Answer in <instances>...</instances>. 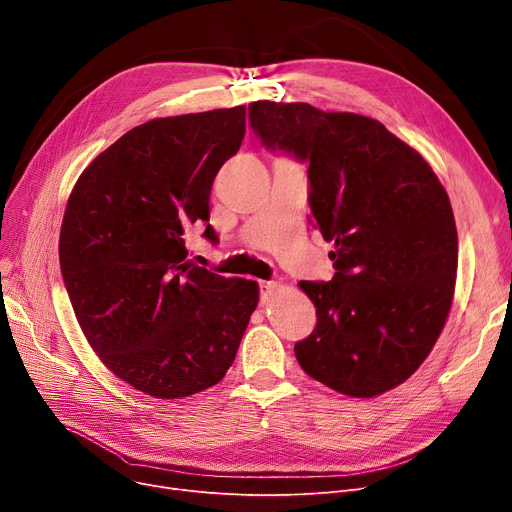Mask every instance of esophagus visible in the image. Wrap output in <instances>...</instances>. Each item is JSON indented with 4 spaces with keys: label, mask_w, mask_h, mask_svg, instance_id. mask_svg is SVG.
Returning a JSON list of instances; mask_svg holds the SVG:
<instances>
[{
    "label": "esophagus",
    "mask_w": 512,
    "mask_h": 512,
    "mask_svg": "<svg viewBox=\"0 0 512 512\" xmlns=\"http://www.w3.org/2000/svg\"><path fill=\"white\" fill-rule=\"evenodd\" d=\"M278 288H280V284L278 282H261V303H267L270 301L274 294L278 292Z\"/></svg>",
    "instance_id": "1"
}]
</instances>
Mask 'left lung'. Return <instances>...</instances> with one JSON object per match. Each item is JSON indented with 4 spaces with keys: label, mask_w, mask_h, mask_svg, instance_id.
Returning <instances> with one entry per match:
<instances>
[{
    "label": "left lung",
    "mask_w": 512,
    "mask_h": 512,
    "mask_svg": "<svg viewBox=\"0 0 512 512\" xmlns=\"http://www.w3.org/2000/svg\"><path fill=\"white\" fill-rule=\"evenodd\" d=\"M267 149L309 161V205L334 242L330 282H299L317 326L294 344L313 380L380 396L419 369L446 324L459 236L432 166L378 120L309 103H249Z\"/></svg>",
    "instance_id": "8db88e82"
}]
</instances>
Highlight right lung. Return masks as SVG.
I'll list each match as a JSON object with an SVG mask.
<instances>
[{"instance_id":"right-lung-1","label":"right lung","mask_w":512,"mask_h":512,"mask_svg":"<svg viewBox=\"0 0 512 512\" xmlns=\"http://www.w3.org/2000/svg\"><path fill=\"white\" fill-rule=\"evenodd\" d=\"M247 107L134 126L78 176L60 267L80 330L134 390L184 398L232 365L259 286L186 259L184 230L209 222L215 174L245 137ZM215 240L207 224L205 234Z\"/></svg>"}]
</instances>
